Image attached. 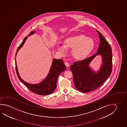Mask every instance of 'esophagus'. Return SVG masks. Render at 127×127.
<instances>
[{"label": "esophagus", "mask_w": 127, "mask_h": 127, "mask_svg": "<svg viewBox=\"0 0 127 127\" xmlns=\"http://www.w3.org/2000/svg\"><path fill=\"white\" fill-rule=\"evenodd\" d=\"M65 65H66V66L67 67V68H68L69 67V65H70L69 63L68 62H65Z\"/></svg>", "instance_id": "1"}]
</instances>
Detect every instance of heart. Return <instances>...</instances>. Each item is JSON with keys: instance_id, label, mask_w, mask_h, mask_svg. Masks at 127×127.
Returning a JSON list of instances; mask_svg holds the SVG:
<instances>
[{"instance_id": "heart-1", "label": "heart", "mask_w": 127, "mask_h": 127, "mask_svg": "<svg viewBox=\"0 0 127 127\" xmlns=\"http://www.w3.org/2000/svg\"><path fill=\"white\" fill-rule=\"evenodd\" d=\"M95 46L92 38L83 35H75L66 38L64 43L58 44L57 46L59 51L64 55L67 48L72 49V54L76 59H83L90 53Z\"/></svg>"}]
</instances>
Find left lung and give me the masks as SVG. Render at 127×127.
I'll return each mask as SVG.
<instances>
[{
  "label": "left lung",
  "mask_w": 127,
  "mask_h": 127,
  "mask_svg": "<svg viewBox=\"0 0 127 127\" xmlns=\"http://www.w3.org/2000/svg\"><path fill=\"white\" fill-rule=\"evenodd\" d=\"M99 35L100 44L97 51L85 60L75 62L70 66L74 85L81 92H90L100 87L110 76L112 70V53L110 44L102 34L96 30ZM101 55L103 64L97 73L94 72L88 66L96 56Z\"/></svg>",
  "instance_id": "8db88e82"
}]
</instances>
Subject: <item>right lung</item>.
<instances>
[{
  "instance_id": "add662e5",
  "label": "right lung",
  "mask_w": 127,
  "mask_h": 127,
  "mask_svg": "<svg viewBox=\"0 0 127 127\" xmlns=\"http://www.w3.org/2000/svg\"><path fill=\"white\" fill-rule=\"evenodd\" d=\"M34 32L35 31H32L29 34V36H30L31 35L33 34ZM27 37H25L23 42L19 46L16 51L15 57H16L17 51L21 49L22 46H23ZM15 65L16 74L17 75L19 79L21 81V82L26 85L28 88V89L32 92L34 93L37 95H50L54 91L57 86V81L58 76L66 68V67L65 66L62 60H57L55 59L53 60L50 72L48 76H46V78L39 84L33 85L26 82L21 78L19 74L16 60Z\"/></svg>"
}]
</instances>
